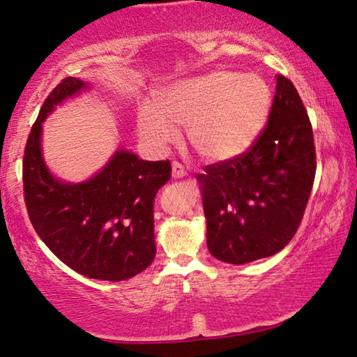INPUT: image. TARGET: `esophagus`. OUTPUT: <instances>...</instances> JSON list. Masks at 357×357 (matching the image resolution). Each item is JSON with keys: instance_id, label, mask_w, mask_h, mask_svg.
Returning a JSON list of instances; mask_svg holds the SVG:
<instances>
[{"instance_id": "34e87169", "label": "esophagus", "mask_w": 357, "mask_h": 357, "mask_svg": "<svg viewBox=\"0 0 357 357\" xmlns=\"http://www.w3.org/2000/svg\"><path fill=\"white\" fill-rule=\"evenodd\" d=\"M172 176L174 179H179V178H184L185 176V168L183 164H179V162H173L172 164Z\"/></svg>"}]
</instances>
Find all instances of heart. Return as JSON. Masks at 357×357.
Returning a JSON list of instances; mask_svg holds the SVG:
<instances>
[{
    "instance_id": "1",
    "label": "heart",
    "mask_w": 357,
    "mask_h": 357,
    "mask_svg": "<svg viewBox=\"0 0 357 357\" xmlns=\"http://www.w3.org/2000/svg\"><path fill=\"white\" fill-rule=\"evenodd\" d=\"M271 89L261 77L214 70L174 84L160 107L146 102L138 113V132L146 144L164 151L176 143L179 128L208 160L233 159L257 140L268 118Z\"/></svg>"
}]
</instances>
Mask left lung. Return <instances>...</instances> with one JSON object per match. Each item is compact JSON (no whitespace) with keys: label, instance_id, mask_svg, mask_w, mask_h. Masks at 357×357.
<instances>
[{"label":"left lung","instance_id":"8db88e82","mask_svg":"<svg viewBox=\"0 0 357 357\" xmlns=\"http://www.w3.org/2000/svg\"><path fill=\"white\" fill-rule=\"evenodd\" d=\"M315 172L309 114L294 84L277 75L269 119L257 140L197 174L211 255L244 264L280 252L301 225Z\"/></svg>","mask_w":357,"mask_h":357}]
</instances>
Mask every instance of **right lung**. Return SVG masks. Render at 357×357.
<instances>
[{
	"label": "right lung",
	"instance_id": "right-lung-1",
	"mask_svg": "<svg viewBox=\"0 0 357 357\" xmlns=\"http://www.w3.org/2000/svg\"><path fill=\"white\" fill-rule=\"evenodd\" d=\"M83 88L68 77L47 96L23 154V197L36 233L64 264L89 279L119 282L153 263L154 197L170 179L172 165L121 149L86 183L53 178L40 154L42 121Z\"/></svg>",
	"mask_w": 357,
	"mask_h": 357
}]
</instances>
